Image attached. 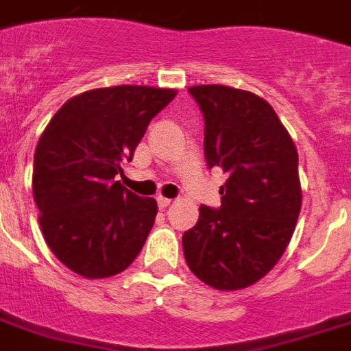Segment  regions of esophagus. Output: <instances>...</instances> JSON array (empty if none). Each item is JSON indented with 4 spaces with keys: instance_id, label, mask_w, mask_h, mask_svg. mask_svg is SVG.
Returning a JSON list of instances; mask_svg holds the SVG:
<instances>
[{
    "instance_id": "1",
    "label": "esophagus",
    "mask_w": 351,
    "mask_h": 351,
    "mask_svg": "<svg viewBox=\"0 0 351 351\" xmlns=\"http://www.w3.org/2000/svg\"><path fill=\"white\" fill-rule=\"evenodd\" d=\"M171 202H173V201H171V199H167V197H158V206H160L162 210L167 208Z\"/></svg>"
}]
</instances>
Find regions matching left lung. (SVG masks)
<instances>
[{
	"label": "left lung",
	"mask_w": 351,
	"mask_h": 351,
	"mask_svg": "<svg viewBox=\"0 0 351 351\" xmlns=\"http://www.w3.org/2000/svg\"><path fill=\"white\" fill-rule=\"evenodd\" d=\"M204 115V152L221 167V208L201 204L182 236L197 279L215 290L261 281L287 251L301 210L298 149L264 98L227 85H193Z\"/></svg>",
	"instance_id": "8db88e82"
}]
</instances>
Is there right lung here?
Segmentation results:
<instances>
[{"instance_id":"add662e5","label":"right lung","mask_w":351,"mask_h":351,"mask_svg":"<svg viewBox=\"0 0 351 351\" xmlns=\"http://www.w3.org/2000/svg\"><path fill=\"white\" fill-rule=\"evenodd\" d=\"M175 89L117 85L85 90L57 110L33 162V199L51 253L85 279L121 274L154 225L156 199L115 180Z\"/></svg>"}]
</instances>
